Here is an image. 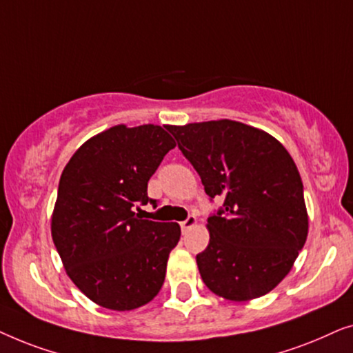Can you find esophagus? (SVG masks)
Here are the masks:
<instances>
[{
  "mask_svg": "<svg viewBox=\"0 0 353 353\" xmlns=\"http://www.w3.org/2000/svg\"><path fill=\"white\" fill-rule=\"evenodd\" d=\"M181 230L183 231H188V230H191V228H194V226L197 225V219L194 215H191V216H188V219L185 220V221H181Z\"/></svg>",
  "mask_w": 353,
  "mask_h": 353,
  "instance_id": "obj_1",
  "label": "esophagus"
}]
</instances>
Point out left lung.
Here are the masks:
<instances>
[{"label":"left lung","mask_w":353,"mask_h":353,"mask_svg":"<svg viewBox=\"0 0 353 353\" xmlns=\"http://www.w3.org/2000/svg\"><path fill=\"white\" fill-rule=\"evenodd\" d=\"M178 148L223 209L207 220L210 241L196 255L216 296L248 302L286 278L308 234L301 175L272 134L236 120L168 125Z\"/></svg>","instance_id":"8db88e82"}]
</instances>
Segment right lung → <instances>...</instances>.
I'll return each instance as SVG.
<instances>
[{"instance_id":"right-lung-1","label":"right lung","mask_w":353,"mask_h":353,"mask_svg":"<svg viewBox=\"0 0 353 353\" xmlns=\"http://www.w3.org/2000/svg\"><path fill=\"white\" fill-rule=\"evenodd\" d=\"M175 146L159 125H115L81 144L62 170L51 236L67 276L99 307L134 310L161 291L180 225L143 220L134 207L156 204L148 181Z\"/></svg>"}]
</instances>
